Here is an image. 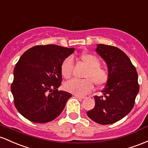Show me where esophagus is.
<instances>
[{
	"label": "esophagus",
	"mask_w": 148,
	"mask_h": 148,
	"mask_svg": "<svg viewBox=\"0 0 148 148\" xmlns=\"http://www.w3.org/2000/svg\"><path fill=\"white\" fill-rule=\"evenodd\" d=\"M75 96L77 99H84L85 98V96H79V95H77V94H75Z\"/></svg>",
	"instance_id": "obj_1"
}]
</instances>
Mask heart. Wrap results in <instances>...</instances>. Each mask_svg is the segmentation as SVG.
Instances as JSON below:
<instances>
[{
  "label": "heart",
  "instance_id": "b5f03b06",
  "mask_svg": "<svg viewBox=\"0 0 148 148\" xmlns=\"http://www.w3.org/2000/svg\"><path fill=\"white\" fill-rule=\"evenodd\" d=\"M80 59L87 67L84 77L87 79L78 80L73 79L64 84V89L68 92L77 95H84L90 92L93 89L94 84L96 87H102L108 79V73L105 69L101 67L100 60L95 55L89 53H83ZM73 61L71 57L64 59L61 66V73L63 77L69 79L72 74Z\"/></svg>",
  "mask_w": 148,
  "mask_h": 148
}]
</instances>
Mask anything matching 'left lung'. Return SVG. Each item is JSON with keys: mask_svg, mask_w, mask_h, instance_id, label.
<instances>
[{"mask_svg": "<svg viewBox=\"0 0 148 148\" xmlns=\"http://www.w3.org/2000/svg\"><path fill=\"white\" fill-rule=\"evenodd\" d=\"M96 52L107 64L108 79L102 96H94L95 106L88 117L101 124L114 123L132 110L139 92L136 69L130 59L119 48L99 44Z\"/></svg>", "mask_w": 148, "mask_h": 148, "instance_id": "left-lung-1", "label": "left lung"}]
</instances>
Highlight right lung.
Instances as JSON below:
<instances>
[{
    "instance_id": "add662e5",
    "label": "right lung",
    "mask_w": 148,
    "mask_h": 148,
    "mask_svg": "<svg viewBox=\"0 0 148 148\" xmlns=\"http://www.w3.org/2000/svg\"><path fill=\"white\" fill-rule=\"evenodd\" d=\"M75 48L38 45L26 51L14 69L11 92L21 115L36 123L52 121L61 113L71 94L58 91L62 81L61 66Z\"/></svg>"
}]
</instances>
